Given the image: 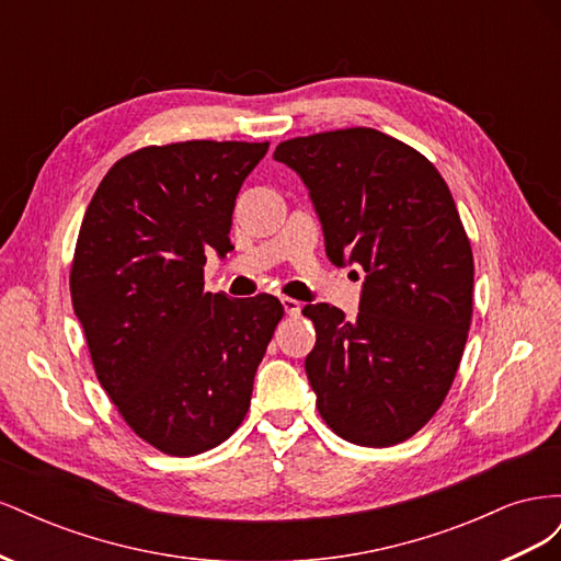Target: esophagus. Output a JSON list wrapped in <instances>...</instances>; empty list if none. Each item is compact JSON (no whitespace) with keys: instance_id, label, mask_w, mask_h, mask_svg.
<instances>
[{"instance_id":"obj_1","label":"esophagus","mask_w":561,"mask_h":561,"mask_svg":"<svg viewBox=\"0 0 561 561\" xmlns=\"http://www.w3.org/2000/svg\"><path fill=\"white\" fill-rule=\"evenodd\" d=\"M283 301V309L287 316H299L301 313V301L293 299V297H280Z\"/></svg>"}]
</instances>
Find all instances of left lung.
Wrapping results in <instances>:
<instances>
[{
	"label": "left lung",
	"mask_w": 561,
	"mask_h": 561,
	"mask_svg": "<svg viewBox=\"0 0 561 561\" xmlns=\"http://www.w3.org/2000/svg\"><path fill=\"white\" fill-rule=\"evenodd\" d=\"M274 159L309 186L328 257L365 271L353 322L307 304V377L322 421L353 445L404 443L445 402L472 318V250L437 168L375 128L285 140Z\"/></svg>",
	"instance_id": "left-lung-1"
}]
</instances>
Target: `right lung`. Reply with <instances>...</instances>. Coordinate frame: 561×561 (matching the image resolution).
<instances>
[{
  "instance_id": "right-lung-1",
  "label": "right lung",
  "mask_w": 561,
  "mask_h": 561,
  "mask_svg": "<svg viewBox=\"0 0 561 561\" xmlns=\"http://www.w3.org/2000/svg\"><path fill=\"white\" fill-rule=\"evenodd\" d=\"M266 149L142 147L110 168L83 215L70 293L95 377L130 431L163 454H203L241 426L283 318L274 295L203 290L208 254L233 250V203Z\"/></svg>"
}]
</instances>
